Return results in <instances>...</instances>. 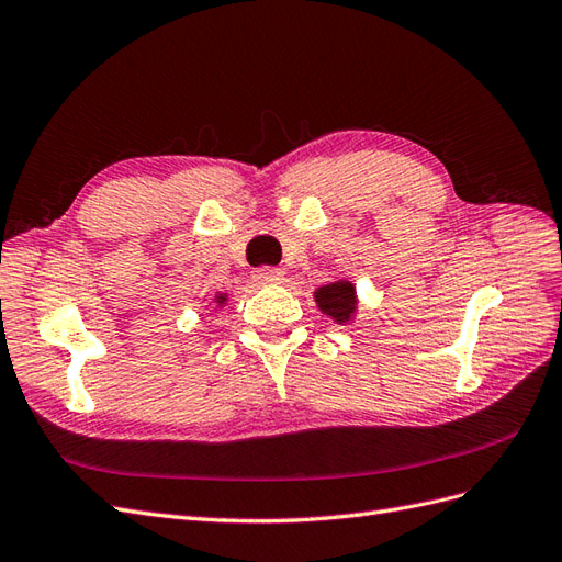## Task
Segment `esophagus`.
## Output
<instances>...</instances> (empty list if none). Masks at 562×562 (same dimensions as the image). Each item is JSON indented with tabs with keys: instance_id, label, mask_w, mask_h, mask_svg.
<instances>
[{
	"instance_id": "obj_1",
	"label": "esophagus",
	"mask_w": 562,
	"mask_h": 562,
	"mask_svg": "<svg viewBox=\"0 0 562 562\" xmlns=\"http://www.w3.org/2000/svg\"><path fill=\"white\" fill-rule=\"evenodd\" d=\"M282 278H284V270L276 268V266H263V268L254 270V280L261 282V284H276Z\"/></svg>"
}]
</instances>
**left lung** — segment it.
<instances>
[{"label": "left lung", "instance_id": "obj_1", "mask_svg": "<svg viewBox=\"0 0 562 562\" xmlns=\"http://www.w3.org/2000/svg\"><path fill=\"white\" fill-rule=\"evenodd\" d=\"M315 304L339 325L349 323L356 313V286L347 280L329 282L315 292Z\"/></svg>", "mask_w": 562, "mask_h": 562}]
</instances>
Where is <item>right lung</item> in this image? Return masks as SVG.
I'll return each instance as SVG.
<instances>
[{"mask_svg":"<svg viewBox=\"0 0 562 562\" xmlns=\"http://www.w3.org/2000/svg\"><path fill=\"white\" fill-rule=\"evenodd\" d=\"M215 301H218V304H225V294H218L215 296Z\"/></svg>","mask_w":562,"mask_h":562,"instance_id":"obj_1","label":"right lung"}]
</instances>
